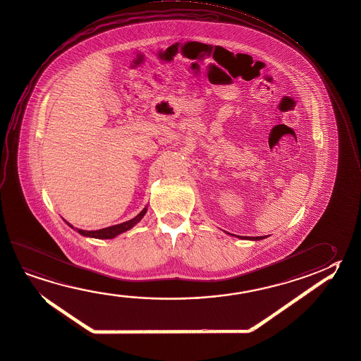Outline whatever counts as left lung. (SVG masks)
I'll return each instance as SVG.
<instances>
[{"instance_id":"left-lung-1","label":"left lung","mask_w":361,"mask_h":361,"mask_svg":"<svg viewBox=\"0 0 361 361\" xmlns=\"http://www.w3.org/2000/svg\"><path fill=\"white\" fill-rule=\"evenodd\" d=\"M240 240H259L266 238V235H259V237H243V235H237Z\"/></svg>"}]
</instances>
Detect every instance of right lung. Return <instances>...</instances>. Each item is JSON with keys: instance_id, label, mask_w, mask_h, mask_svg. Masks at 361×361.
<instances>
[{"instance_id": "add662e5", "label": "right lung", "mask_w": 361, "mask_h": 361, "mask_svg": "<svg viewBox=\"0 0 361 361\" xmlns=\"http://www.w3.org/2000/svg\"><path fill=\"white\" fill-rule=\"evenodd\" d=\"M147 209H148V207H145L140 214L137 215V216H134L133 219H130V221H124V223L116 224V226H111V227L97 229V231H83V229H78V228L73 227L68 221H66L71 228H73L75 231H77L80 234H82L85 237H91V238H97V240H111V238H114L116 235L127 232L130 228H133L135 224H138V223L142 221V218L146 215Z\"/></svg>"}]
</instances>
